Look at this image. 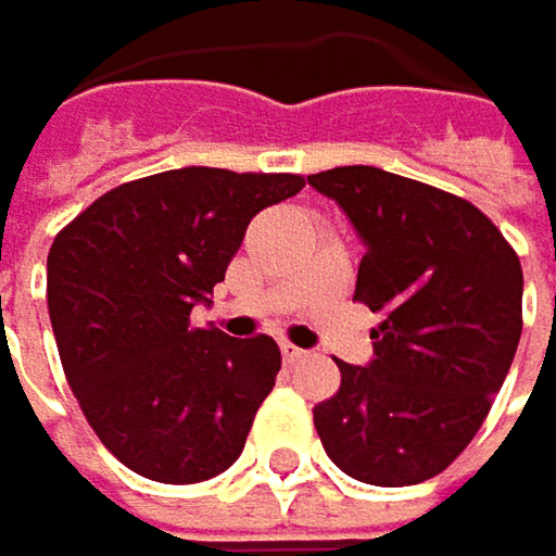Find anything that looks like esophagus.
Returning <instances> with one entry per match:
<instances>
[{"label":"esophagus","mask_w":556,"mask_h":556,"mask_svg":"<svg viewBox=\"0 0 556 556\" xmlns=\"http://www.w3.org/2000/svg\"><path fill=\"white\" fill-rule=\"evenodd\" d=\"M281 356H285V363H301L307 353L301 350V346H294V343H288V340H281Z\"/></svg>","instance_id":"esophagus-1"}]
</instances>
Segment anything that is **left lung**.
Wrapping results in <instances>:
<instances>
[{"label":"left lung","instance_id":"left-lung-1","mask_svg":"<svg viewBox=\"0 0 556 556\" xmlns=\"http://www.w3.org/2000/svg\"><path fill=\"white\" fill-rule=\"evenodd\" d=\"M366 242L356 301L382 324L314 408L327 456L369 485H415L476 437L521 337V262L469 200L369 164L307 177Z\"/></svg>","mask_w":556,"mask_h":556}]
</instances>
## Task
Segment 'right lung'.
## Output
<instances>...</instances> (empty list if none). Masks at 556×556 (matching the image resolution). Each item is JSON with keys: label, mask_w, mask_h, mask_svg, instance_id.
<instances>
[{"label": "right lung", "mask_w": 556, "mask_h": 556, "mask_svg": "<svg viewBox=\"0 0 556 556\" xmlns=\"http://www.w3.org/2000/svg\"><path fill=\"white\" fill-rule=\"evenodd\" d=\"M301 174L180 167L106 190L48 252V314L71 392L132 472L190 485L229 469L275 389L271 337L193 327L249 219Z\"/></svg>", "instance_id": "obj_1"}]
</instances>
